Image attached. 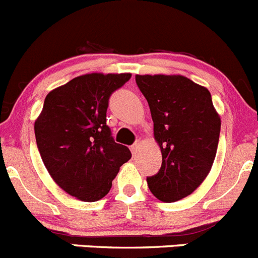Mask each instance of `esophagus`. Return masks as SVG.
<instances>
[{
  "instance_id": "obj_1",
  "label": "esophagus",
  "mask_w": 258,
  "mask_h": 258,
  "mask_svg": "<svg viewBox=\"0 0 258 258\" xmlns=\"http://www.w3.org/2000/svg\"><path fill=\"white\" fill-rule=\"evenodd\" d=\"M139 145H140V143L137 142V143H134V144H133L132 147H130V150H132L133 154H137L138 153V149H139Z\"/></svg>"
}]
</instances>
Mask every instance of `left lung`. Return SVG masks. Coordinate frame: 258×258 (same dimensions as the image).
Here are the masks:
<instances>
[{
  "instance_id": "obj_1",
  "label": "left lung",
  "mask_w": 258,
  "mask_h": 258,
  "mask_svg": "<svg viewBox=\"0 0 258 258\" xmlns=\"http://www.w3.org/2000/svg\"><path fill=\"white\" fill-rule=\"evenodd\" d=\"M148 100L154 138L163 155L158 174L147 177L151 194L164 203L186 198L208 176L219 145L221 119L211 94L184 76H135Z\"/></svg>"
}]
</instances>
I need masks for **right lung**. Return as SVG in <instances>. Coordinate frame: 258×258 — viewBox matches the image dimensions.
Masks as SVG:
<instances>
[{
	"label": "right lung",
	"mask_w": 258,
	"mask_h": 258,
	"mask_svg": "<svg viewBox=\"0 0 258 258\" xmlns=\"http://www.w3.org/2000/svg\"><path fill=\"white\" fill-rule=\"evenodd\" d=\"M132 74L90 73L53 89L34 123L37 147L55 184L78 200L93 203L109 192L111 181L132 158L107 125L111 93Z\"/></svg>",
	"instance_id": "add662e5"
}]
</instances>
